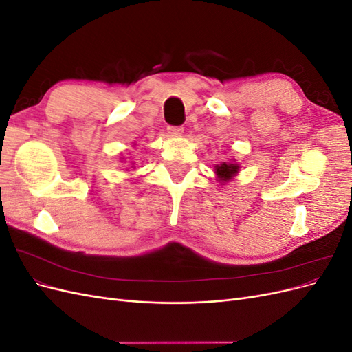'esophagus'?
Returning a JSON list of instances; mask_svg holds the SVG:
<instances>
[{"label":"esophagus","instance_id":"obj_1","mask_svg":"<svg viewBox=\"0 0 352 352\" xmlns=\"http://www.w3.org/2000/svg\"><path fill=\"white\" fill-rule=\"evenodd\" d=\"M167 132L170 136H180L184 133V127L182 126H168Z\"/></svg>","mask_w":352,"mask_h":352}]
</instances>
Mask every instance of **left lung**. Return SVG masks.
<instances>
[{"label":"left lung","instance_id":"8db88e82","mask_svg":"<svg viewBox=\"0 0 352 352\" xmlns=\"http://www.w3.org/2000/svg\"><path fill=\"white\" fill-rule=\"evenodd\" d=\"M239 164L238 163H233V162H229V163H221V164H217L214 167V172L217 175V179L220 180V182H228V180H230L233 176H236V173L239 172Z\"/></svg>","mask_w":352,"mask_h":352}]
</instances>
